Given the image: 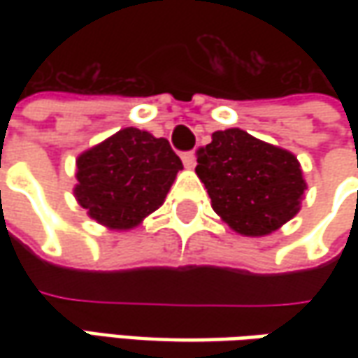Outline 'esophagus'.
Wrapping results in <instances>:
<instances>
[{
    "label": "esophagus",
    "mask_w": 358,
    "mask_h": 358,
    "mask_svg": "<svg viewBox=\"0 0 358 358\" xmlns=\"http://www.w3.org/2000/svg\"><path fill=\"white\" fill-rule=\"evenodd\" d=\"M181 159H183V165L189 167V169H191V167H195V163H197V157H195V153H193V151H187V153H183Z\"/></svg>",
    "instance_id": "esophagus-1"
}]
</instances>
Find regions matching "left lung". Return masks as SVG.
<instances>
[{"label":"left lung","mask_w":358,"mask_h":358,"mask_svg":"<svg viewBox=\"0 0 358 358\" xmlns=\"http://www.w3.org/2000/svg\"><path fill=\"white\" fill-rule=\"evenodd\" d=\"M195 171L215 213L247 237L268 235L293 219L307 187L293 153L241 129L215 131L213 141L197 149Z\"/></svg>","instance_id":"8db88e82"}]
</instances>
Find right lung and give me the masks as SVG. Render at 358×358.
<instances>
[{
  "label": "right lung",
  "mask_w": 358,
  "mask_h": 358,
  "mask_svg": "<svg viewBox=\"0 0 358 358\" xmlns=\"http://www.w3.org/2000/svg\"><path fill=\"white\" fill-rule=\"evenodd\" d=\"M179 169L167 139L127 127L79 155L76 197L97 223L131 229L163 205Z\"/></svg>",
  "instance_id": "obj_1"
}]
</instances>
